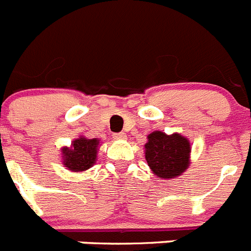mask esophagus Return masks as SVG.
<instances>
[{"label": "esophagus", "instance_id": "obj_1", "mask_svg": "<svg viewBox=\"0 0 251 251\" xmlns=\"http://www.w3.org/2000/svg\"><path fill=\"white\" fill-rule=\"evenodd\" d=\"M113 138H114V139H126V138H127V134H126L124 132L115 133L114 136H113Z\"/></svg>", "mask_w": 251, "mask_h": 251}]
</instances>
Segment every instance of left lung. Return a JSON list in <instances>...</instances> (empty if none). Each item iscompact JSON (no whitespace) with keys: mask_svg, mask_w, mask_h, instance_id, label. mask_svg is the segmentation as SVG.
<instances>
[{"mask_svg":"<svg viewBox=\"0 0 251 251\" xmlns=\"http://www.w3.org/2000/svg\"><path fill=\"white\" fill-rule=\"evenodd\" d=\"M145 148L148 166L153 175L161 178L181 176L190 165L191 146L188 139L178 133L168 136L161 130H154L148 134Z\"/></svg>","mask_w":251,"mask_h":251,"instance_id":"left-lung-1","label":"left lung"}]
</instances>
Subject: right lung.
Masks as SVG:
<instances>
[{"label": "right lung", "mask_w": 251, "mask_h": 251, "mask_svg": "<svg viewBox=\"0 0 251 251\" xmlns=\"http://www.w3.org/2000/svg\"><path fill=\"white\" fill-rule=\"evenodd\" d=\"M99 147V139H88L79 137L73 141L72 147H63V165L72 172H80L93 167L97 162V152Z\"/></svg>", "instance_id": "obj_1"}]
</instances>
